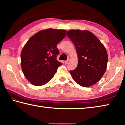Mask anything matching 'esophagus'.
Listing matches in <instances>:
<instances>
[{
	"mask_svg": "<svg viewBox=\"0 0 125 125\" xmlns=\"http://www.w3.org/2000/svg\"><path fill=\"white\" fill-rule=\"evenodd\" d=\"M70 62V60L68 59V60H67V61H65V62H64V63H65V64H68V63H69Z\"/></svg>",
	"mask_w": 125,
	"mask_h": 125,
	"instance_id": "1",
	"label": "esophagus"
}]
</instances>
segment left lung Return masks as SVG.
<instances>
[{
    "label": "left lung",
    "mask_w": 125,
    "mask_h": 125,
    "mask_svg": "<svg viewBox=\"0 0 125 125\" xmlns=\"http://www.w3.org/2000/svg\"><path fill=\"white\" fill-rule=\"evenodd\" d=\"M67 35L74 43L79 58L76 68L70 71L71 75L81 86L94 85L106 70L108 55L106 49L89 31L71 30Z\"/></svg>",
    "instance_id": "left-lung-1"
}]
</instances>
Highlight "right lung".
<instances>
[{
  "label": "right lung",
  "mask_w": 125,
  "mask_h": 125,
  "mask_svg": "<svg viewBox=\"0 0 125 125\" xmlns=\"http://www.w3.org/2000/svg\"><path fill=\"white\" fill-rule=\"evenodd\" d=\"M65 30L48 29L38 32L22 49L21 67L26 79L35 85H42L52 79L62 64L57 60V44L64 39Z\"/></svg>",
  "instance_id": "obj_1"
}]
</instances>
